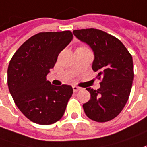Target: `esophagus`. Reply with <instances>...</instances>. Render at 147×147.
Instances as JSON below:
<instances>
[{"mask_svg":"<svg viewBox=\"0 0 147 147\" xmlns=\"http://www.w3.org/2000/svg\"><path fill=\"white\" fill-rule=\"evenodd\" d=\"M72 88H73V91H74V92H77V91H79V90H80V89H81V88H80V87H78V86H76V85H74V86H72Z\"/></svg>","mask_w":147,"mask_h":147,"instance_id":"obj_1","label":"esophagus"}]
</instances>
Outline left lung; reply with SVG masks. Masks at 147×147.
I'll return each mask as SVG.
<instances>
[{
	"label": "left lung",
	"mask_w": 147,
	"mask_h": 147,
	"mask_svg": "<svg viewBox=\"0 0 147 147\" xmlns=\"http://www.w3.org/2000/svg\"><path fill=\"white\" fill-rule=\"evenodd\" d=\"M80 40L93 49L92 68L101 80L97 90L87 88L91 98L83 104L89 119L107 122L121 112L129 99L134 80L133 58L123 43L113 36L98 29L74 30Z\"/></svg>",
	"instance_id": "left-lung-1"
}]
</instances>
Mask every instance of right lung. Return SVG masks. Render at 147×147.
Returning <instances> with one entry per match:
<instances>
[{
	"mask_svg": "<svg viewBox=\"0 0 147 147\" xmlns=\"http://www.w3.org/2000/svg\"><path fill=\"white\" fill-rule=\"evenodd\" d=\"M72 38L70 31L36 34L18 49L9 62V93L21 112L36 124L58 121L73 94L71 85L56 86L46 80L58 54Z\"/></svg>",
	"mask_w": 147,
	"mask_h": 147,
	"instance_id": "right-lung-1",
	"label": "right lung"
}]
</instances>
